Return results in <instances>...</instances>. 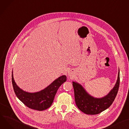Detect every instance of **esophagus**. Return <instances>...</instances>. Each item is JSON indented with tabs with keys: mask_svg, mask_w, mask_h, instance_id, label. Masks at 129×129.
<instances>
[{
	"mask_svg": "<svg viewBox=\"0 0 129 129\" xmlns=\"http://www.w3.org/2000/svg\"><path fill=\"white\" fill-rule=\"evenodd\" d=\"M68 75L69 76H72L73 75V74H72V72H71V71H69L68 72Z\"/></svg>",
	"mask_w": 129,
	"mask_h": 129,
	"instance_id": "34e87169",
	"label": "esophagus"
}]
</instances>
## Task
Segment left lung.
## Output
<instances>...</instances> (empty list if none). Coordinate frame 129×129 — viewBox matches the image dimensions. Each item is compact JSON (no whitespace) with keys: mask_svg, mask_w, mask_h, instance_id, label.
I'll return each mask as SVG.
<instances>
[{"mask_svg":"<svg viewBox=\"0 0 129 129\" xmlns=\"http://www.w3.org/2000/svg\"><path fill=\"white\" fill-rule=\"evenodd\" d=\"M120 83L119 69L118 78L114 88L106 95L96 98L89 94L81 84L73 81L76 104L83 113L87 115H96L109 108L117 95Z\"/></svg>","mask_w":129,"mask_h":129,"instance_id":"1","label":"left lung"}]
</instances>
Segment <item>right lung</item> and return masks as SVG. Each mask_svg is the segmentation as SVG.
I'll return each mask as SVG.
<instances>
[{"label":"right lung","instance_id":"right-lung-1","mask_svg":"<svg viewBox=\"0 0 129 129\" xmlns=\"http://www.w3.org/2000/svg\"><path fill=\"white\" fill-rule=\"evenodd\" d=\"M66 76L62 75L53 81L44 89L36 92H28L18 86L14 80L13 70L12 82L16 95L27 107L39 111L46 110L52 105L59 87L66 81Z\"/></svg>","mask_w":129,"mask_h":129}]
</instances>
